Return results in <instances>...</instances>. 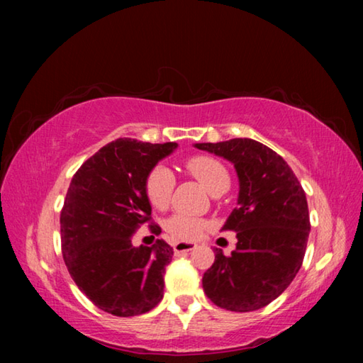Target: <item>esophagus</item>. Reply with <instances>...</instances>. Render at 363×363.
I'll list each match as a JSON object with an SVG mask.
<instances>
[{
  "mask_svg": "<svg viewBox=\"0 0 363 363\" xmlns=\"http://www.w3.org/2000/svg\"><path fill=\"white\" fill-rule=\"evenodd\" d=\"M174 248V253L176 255H182V253H189V251L195 250V243H190V242H176L173 245Z\"/></svg>",
  "mask_w": 363,
  "mask_h": 363,
  "instance_id": "obj_1",
  "label": "esophagus"
}]
</instances>
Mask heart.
Wrapping results in <instances>:
<instances>
[{
  "instance_id": "obj_1",
  "label": "heart",
  "mask_w": 363,
  "mask_h": 363,
  "mask_svg": "<svg viewBox=\"0 0 363 363\" xmlns=\"http://www.w3.org/2000/svg\"><path fill=\"white\" fill-rule=\"evenodd\" d=\"M186 168L201 186H203L211 195L219 190L229 187L230 177L225 167L216 158L196 155L189 158ZM174 189V174L167 167H157L147 177L145 190L150 203L157 208H167L171 201ZM206 223L203 219L190 216V214H174L167 223V230L176 240H196L203 235Z\"/></svg>"
}]
</instances>
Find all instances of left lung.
<instances>
[{
  "instance_id": "obj_1",
  "label": "left lung",
  "mask_w": 363,
  "mask_h": 363,
  "mask_svg": "<svg viewBox=\"0 0 363 363\" xmlns=\"http://www.w3.org/2000/svg\"><path fill=\"white\" fill-rule=\"evenodd\" d=\"M194 147L230 162L238 177L237 208L223 225L237 232V248L230 256L214 248L203 290L223 309H261L286 290L303 264L311 232L304 190L285 160L255 139Z\"/></svg>"
}]
</instances>
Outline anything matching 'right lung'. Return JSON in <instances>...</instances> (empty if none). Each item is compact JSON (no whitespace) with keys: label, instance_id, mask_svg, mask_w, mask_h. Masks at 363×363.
<instances>
[{"label":"right lung","instance_id":"1","mask_svg":"<svg viewBox=\"0 0 363 363\" xmlns=\"http://www.w3.org/2000/svg\"><path fill=\"white\" fill-rule=\"evenodd\" d=\"M176 149V143L115 139L72 177L60 213L64 261L79 290L108 314L140 315L163 299L173 248L164 240L152 247L131 240L152 214L147 177Z\"/></svg>","mask_w":363,"mask_h":363}]
</instances>
